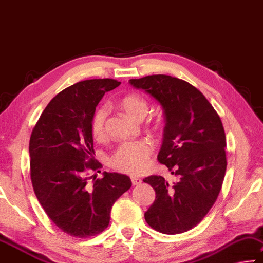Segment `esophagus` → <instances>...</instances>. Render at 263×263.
<instances>
[{
    "mask_svg": "<svg viewBox=\"0 0 263 263\" xmlns=\"http://www.w3.org/2000/svg\"><path fill=\"white\" fill-rule=\"evenodd\" d=\"M130 179H132L133 185H140L142 183V179L139 177H135V176H132Z\"/></svg>",
    "mask_w": 263,
    "mask_h": 263,
    "instance_id": "1",
    "label": "esophagus"
}]
</instances>
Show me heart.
Wrapping results in <instances>:
<instances>
[{"instance_id": "b5f03b06", "label": "heart", "mask_w": 263, "mask_h": 263, "mask_svg": "<svg viewBox=\"0 0 263 263\" xmlns=\"http://www.w3.org/2000/svg\"><path fill=\"white\" fill-rule=\"evenodd\" d=\"M119 107L133 120L141 121L148 114L149 107L147 101L139 94L129 93L121 98ZM107 108L100 107L92 116L91 133L96 140H102L106 133ZM153 152L152 145L147 141L126 142L110 155L109 163L116 170L127 174H139L145 167L147 160Z\"/></svg>"}]
</instances>
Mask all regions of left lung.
<instances>
[{"mask_svg": "<svg viewBox=\"0 0 263 263\" xmlns=\"http://www.w3.org/2000/svg\"><path fill=\"white\" fill-rule=\"evenodd\" d=\"M129 84L162 106L165 126L157 160L178 178L143 179L156 192L145 221L161 233H183L203 220L221 190L227 166L221 120L204 94L182 79L154 74Z\"/></svg>", "mask_w": 263, "mask_h": 263, "instance_id": "obj_1", "label": "left lung"}]
</instances>
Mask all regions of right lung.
Masks as SVG:
<instances>
[{"label":"right lung","mask_w":263,"mask_h":263,"mask_svg":"<svg viewBox=\"0 0 263 263\" xmlns=\"http://www.w3.org/2000/svg\"><path fill=\"white\" fill-rule=\"evenodd\" d=\"M114 79L79 81L49 102L31 133L30 176L34 195L54 225L76 238L97 235L108 226L116 200L132 186L126 175L103 172L88 184L94 162L91 120Z\"/></svg>","instance_id":"right-lung-1"}]
</instances>
